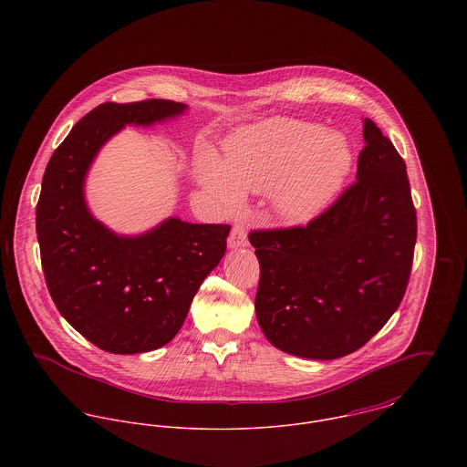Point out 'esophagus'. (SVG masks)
<instances>
[{
	"label": "esophagus",
	"mask_w": 467,
	"mask_h": 467,
	"mask_svg": "<svg viewBox=\"0 0 467 467\" xmlns=\"http://www.w3.org/2000/svg\"><path fill=\"white\" fill-rule=\"evenodd\" d=\"M248 244V232L243 224H235L232 228V234L228 237V248L230 250H237V248H244Z\"/></svg>",
	"instance_id": "obj_1"
}]
</instances>
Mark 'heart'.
Wrapping results in <instances>:
<instances>
[{
  "mask_svg": "<svg viewBox=\"0 0 467 467\" xmlns=\"http://www.w3.org/2000/svg\"><path fill=\"white\" fill-rule=\"evenodd\" d=\"M352 163L345 134L275 117L228 136L223 160L202 152L198 174L202 189L226 210L241 208L244 192L271 191L273 210L282 221L306 224L331 206Z\"/></svg>",
  "mask_w": 467,
  "mask_h": 467,
  "instance_id": "heart-1",
  "label": "heart"
}]
</instances>
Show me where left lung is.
Wrapping results in <instances>:
<instances>
[{
  "label": "left lung",
  "instance_id": "obj_1",
  "mask_svg": "<svg viewBox=\"0 0 467 467\" xmlns=\"http://www.w3.org/2000/svg\"><path fill=\"white\" fill-rule=\"evenodd\" d=\"M356 183L306 228L252 232L261 265L257 322L282 352L336 359L363 347L400 307L417 217L394 143L363 119Z\"/></svg>",
  "mask_w": 467,
  "mask_h": 467
}]
</instances>
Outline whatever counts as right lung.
I'll return each instance as SVG.
<instances>
[{
  "label": "right lung",
  "instance_id": "right-lung-1",
  "mask_svg": "<svg viewBox=\"0 0 467 467\" xmlns=\"http://www.w3.org/2000/svg\"><path fill=\"white\" fill-rule=\"evenodd\" d=\"M187 104L150 99L89 111L52 154L36 208L48 291L67 324L111 354L163 347L182 329L202 280L226 252L228 224L167 217L141 234H117L86 201L100 149L126 126L152 128Z\"/></svg>",
  "mask_w": 467,
  "mask_h": 467
}]
</instances>
